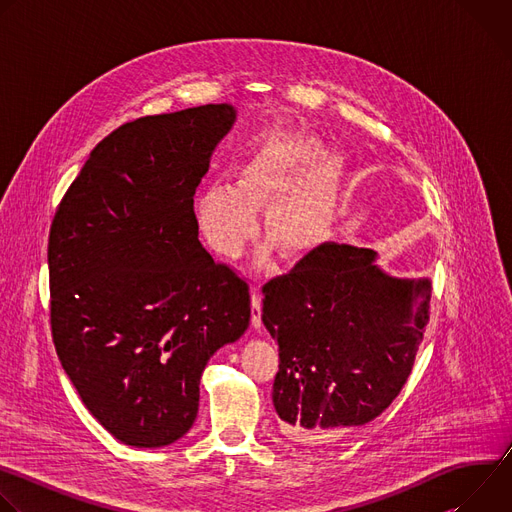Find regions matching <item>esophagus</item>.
<instances>
[{"instance_id": "34e87169", "label": "esophagus", "mask_w": 512, "mask_h": 512, "mask_svg": "<svg viewBox=\"0 0 512 512\" xmlns=\"http://www.w3.org/2000/svg\"><path fill=\"white\" fill-rule=\"evenodd\" d=\"M251 326L255 330L261 328V298H259V285L251 291Z\"/></svg>"}]
</instances>
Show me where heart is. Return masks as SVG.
Instances as JSON below:
<instances>
[{"instance_id":"b5f03b06","label":"heart","mask_w":512,"mask_h":512,"mask_svg":"<svg viewBox=\"0 0 512 512\" xmlns=\"http://www.w3.org/2000/svg\"><path fill=\"white\" fill-rule=\"evenodd\" d=\"M348 174L340 152H326L318 137L277 133L255 148L237 182H214L194 198V221L206 245L235 259L257 233L263 210V235L285 259H302L328 237L338 198ZM269 247L261 251L267 259Z\"/></svg>"}]
</instances>
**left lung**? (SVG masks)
<instances>
[{"label":"left lung","instance_id":"1","mask_svg":"<svg viewBox=\"0 0 512 512\" xmlns=\"http://www.w3.org/2000/svg\"><path fill=\"white\" fill-rule=\"evenodd\" d=\"M373 249L322 245L263 287V326L279 344L273 407L304 446L381 415L405 385L431 283L395 277Z\"/></svg>","mask_w":512,"mask_h":512}]
</instances>
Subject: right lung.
<instances>
[{
    "mask_svg": "<svg viewBox=\"0 0 512 512\" xmlns=\"http://www.w3.org/2000/svg\"><path fill=\"white\" fill-rule=\"evenodd\" d=\"M237 121L202 105L107 135L50 227L56 354L93 417L125 446L192 427L210 356L251 320L249 287L198 241L194 192Z\"/></svg>",
    "mask_w": 512,
    "mask_h": 512,
    "instance_id": "obj_1",
    "label": "right lung"
}]
</instances>
